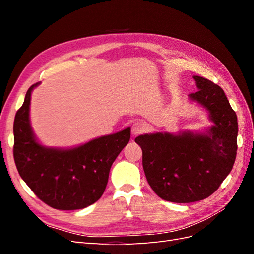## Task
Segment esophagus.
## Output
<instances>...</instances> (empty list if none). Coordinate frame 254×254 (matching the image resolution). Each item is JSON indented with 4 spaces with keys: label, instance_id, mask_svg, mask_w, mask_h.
<instances>
[{
    "label": "esophagus",
    "instance_id": "34e87169",
    "mask_svg": "<svg viewBox=\"0 0 254 254\" xmlns=\"http://www.w3.org/2000/svg\"><path fill=\"white\" fill-rule=\"evenodd\" d=\"M146 128H147V126L143 121H135L131 126V132L133 135H139L146 131Z\"/></svg>",
    "mask_w": 254,
    "mask_h": 254
}]
</instances>
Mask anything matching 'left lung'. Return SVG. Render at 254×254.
Listing matches in <instances>:
<instances>
[{
    "instance_id": "obj_1",
    "label": "left lung",
    "mask_w": 254,
    "mask_h": 254,
    "mask_svg": "<svg viewBox=\"0 0 254 254\" xmlns=\"http://www.w3.org/2000/svg\"><path fill=\"white\" fill-rule=\"evenodd\" d=\"M190 98L203 106L214 126L206 134L151 133L135 137L150 188L166 201L189 203L211 196L231 172L237 150V117L218 84L194 76Z\"/></svg>"
}]
</instances>
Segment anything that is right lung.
<instances>
[{
	"mask_svg": "<svg viewBox=\"0 0 254 254\" xmlns=\"http://www.w3.org/2000/svg\"><path fill=\"white\" fill-rule=\"evenodd\" d=\"M33 84L13 122V159L34 194L57 210H79L104 194L114 160L130 140V128L101 136L72 149L43 147L29 124Z\"/></svg>",
	"mask_w": 254,
	"mask_h": 254,
	"instance_id": "right-lung-1",
	"label": "right lung"
}]
</instances>
